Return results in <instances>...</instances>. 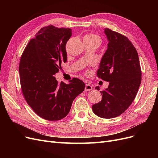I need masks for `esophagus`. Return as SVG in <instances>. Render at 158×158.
<instances>
[{"label": "esophagus", "instance_id": "34e87169", "mask_svg": "<svg viewBox=\"0 0 158 158\" xmlns=\"http://www.w3.org/2000/svg\"><path fill=\"white\" fill-rule=\"evenodd\" d=\"M92 89H93V87L92 85H90L89 83H85V91H90Z\"/></svg>", "mask_w": 158, "mask_h": 158}]
</instances>
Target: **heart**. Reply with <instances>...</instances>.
<instances>
[{
    "label": "heart",
    "mask_w": 158,
    "mask_h": 158,
    "mask_svg": "<svg viewBox=\"0 0 158 158\" xmlns=\"http://www.w3.org/2000/svg\"><path fill=\"white\" fill-rule=\"evenodd\" d=\"M84 40H88L89 41L96 42L99 45L101 44V41H102V40H101V38H100V37H99L97 35L92 34V33H91V34L85 35L84 37Z\"/></svg>",
    "instance_id": "b5f03b06"
}]
</instances>
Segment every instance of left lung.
Returning <instances> with one entry per match:
<instances>
[{"mask_svg":"<svg viewBox=\"0 0 158 158\" xmlns=\"http://www.w3.org/2000/svg\"><path fill=\"white\" fill-rule=\"evenodd\" d=\"M107 35V49L105 52L98 77L109 82L102 92L101 102L92 106L97 116L111 118L125 112L135 99L142 79L138 52L128 38L109 28L104 30ZM95 89L99 90V86Z\"/></svg>","mask_w":158,"mask_h":158,"instance_id":"left-lung-1","label":"left lung"}]
</instances>
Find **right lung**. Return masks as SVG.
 <instances>
[{
    "label": "right lung",
    "mask_w": 158,
    "mask_h": 158,
    "mask_svg": "<svg viewBox=\"0 0 158 158\" xmlns=\"http://www.w3.org/2000/svg\"><path fill=\"white\" fill-rule=\"evenodd\" d=\"M70 28L44 27L31 39L22 55L19 73L21 89L27 103L37 115L59 121L69 114L74 99L84 91L83 81L73 78L69 84L59 83L54 75L66 63V44Z\"/></svg>",
    "instance_id": "right-lung-1"
}]
</instances>
